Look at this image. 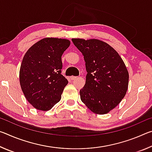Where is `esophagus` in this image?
Returning <instances> with one entry per match:
<instances>
[{
	"instance_id": "1",
	"label": "esophagus",
	"mask_w": 152,
	"mask_h": 152,
	"mask_svg": "<svg viewBox=\"0 0 152 152\" xmlns=\"http://www.w3.org/2000/svg\"><path fill=\"white\" fill-rule=\"evenodd\" d=\"M70 78H71L72 80H76V79L78 78V77H77V76H71Z\"/></svg>"
}]
</instances>
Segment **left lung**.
<instances>
[{"instance_id":"left-lung-1","label":"left lung","mask_w":152,"mask_h":152,"mask_svg":"<svg viewBox=\"0 0 152 152\" xmlns=\"http://www.w3.org/2000/svg\"><path fill=\"white\" fill-rule=\"evenodd\" d=\"M72 41L86 62V84L80 91L81 101L93 113L107 114L125 96L129 83L127 68L119 53L102 41Z\"/></svg>"}]
</instances>
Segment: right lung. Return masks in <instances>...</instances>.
Here are the masks:
<instances>
[{
  "mask_svg": "<svg viewBox=\"0 0 152 152\" xmlns=\"http://www.w3.org/2000/svg\"><path fill=\"white\" fill-rule=\"evenodd\" d=\"M70 45L68 39L44 38L25 53L19 72L20 87L36 109L50 110L60 101L68 81L62 74L61 56Z\"/></svg>",
  "mask_w": 152,
  "mask_h": 152,
  "instance_id": "obj_1",
  "label": "right lung"
}]
</instances>
